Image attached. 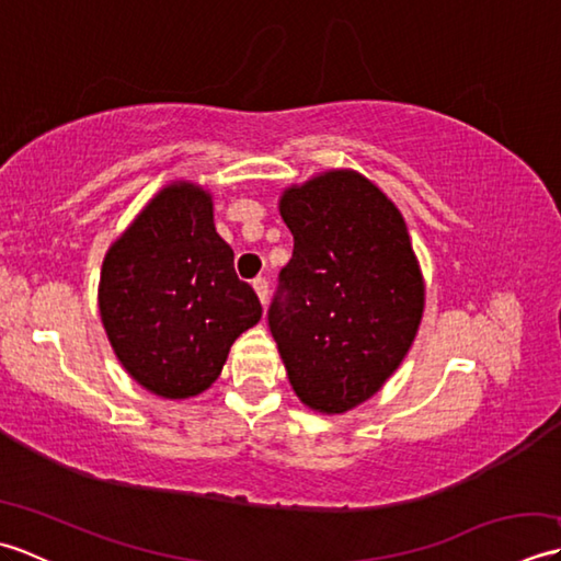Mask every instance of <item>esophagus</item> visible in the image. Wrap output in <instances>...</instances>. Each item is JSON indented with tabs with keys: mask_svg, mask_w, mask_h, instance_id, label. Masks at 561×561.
<instances>
[{
	"mask_svg": "<svg viewBox=\"0 0 561 561\" xmlns=\"http://www.w3.org/2000/svg\"><path fill=\"white\" fill-rule=\"evenodd\" d=\"M253 289H255V294H257L260 304L265 306V301H267V291H270V287H267V279H265V277H257V279H253Z\"/></svg>",
	"mask_w": 561,
	"mask_h": 561,
	"instance_id": "1",
	"label": "esophagus"
}]
</instances>
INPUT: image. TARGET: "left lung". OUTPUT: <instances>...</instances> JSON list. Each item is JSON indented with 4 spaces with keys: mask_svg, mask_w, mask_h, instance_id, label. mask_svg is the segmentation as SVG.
Segmentation results:
<instances>
[{
    "mask_svg": "<svg viewBox=\"0 0 561 561\" xmlns=\"http://www.w3.org/2000/svg\"><path fill=\"white\" fill-rule=\"evenodd\" d=\"M294 253L267 323L296 396L340 414L368 400L412 347L424 284L396 205L354 171H330L279 199Z\"/></svg>",
    "mask_w": 561,
    "mask_h": 561,
    "instance_id": "1",
    "label": "left lung"
}]
</instances>
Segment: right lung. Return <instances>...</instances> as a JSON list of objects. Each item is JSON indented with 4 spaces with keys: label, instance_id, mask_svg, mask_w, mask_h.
<instances>
[{
    "label": "right lung",
    "instance_id": "obj_1",
    "mask_svg": "<svg viewBox=\"0 0 561 561\" xmlns=\"http://www.w3.org/2000/svg\"><path fill=\"white\" fill-rule=\"evenodd\" d=\"M99 308L127 374L171 400L207 390L236 337L262 316L214 231L211 197L193 183L163 187L111 245Z\"/></svg>",
    "mask_w": 561,
    "mask_h": 561
}]
</instances>
